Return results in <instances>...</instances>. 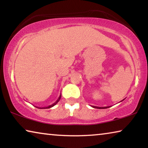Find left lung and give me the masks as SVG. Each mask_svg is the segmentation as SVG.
Here are the masks:
<instances>
[{
  "mask_svg": "<svg viewBox=\"0 0 148 148\" xmlns=\"http://www.w3.org/2000/svg\"><path fill=\"white\" fill-rule=\"evenodd\" d=\"M92 107L95 108H98V109H105V108H109L108 106H107V107H98V106H92Z\"/></svg>",
  "mask_w": 148,
  "mask_h": 148,
  "instance_id": "8db88e82",
  "label": "left lung"
}]
</instances>
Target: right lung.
<instances>
[{
    "label": "right lung",
    "instance_id": "right-lung-1",
    "mask_svg": "<svg viewBox=\"0 0 148 148\" xmlns=\"http://www.w3.org/2000/svg\"><path fill=\"white\" fill-rule=\"evenodd\" d=\"M61 94L59 95V98H58V99L57 100V101L54 102L53 104H52L51 105H49V106H47V107H42V108H40V109H42V108H44V109H46V108H51V107H53V106H54L55 105H56L57 102H58L59 101H60V99H61Z\"/></svg>",
    "mask_w": 148,
    "mask_h": 148
}]
</instances>
